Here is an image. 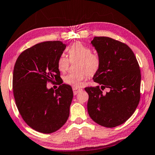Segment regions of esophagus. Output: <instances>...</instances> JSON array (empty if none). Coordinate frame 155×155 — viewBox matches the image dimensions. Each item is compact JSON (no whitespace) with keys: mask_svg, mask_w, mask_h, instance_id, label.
Masks as SVG:
<instances>
[{"mask_svg":"<svg viewBox=\"0 0 155 155\" xmlns=\"http://www.w3.org/2000/svg\"><path fill=\"white\" fill-rule=\"evenodd\" d=\"M73 90L74 95H76L78 93H79L81 91H82V89L80 88H77V87H73Z\"/></svg>","mask_w":155,"mask_h":155,"instance_id":"1","label":"esophagus"}]
</instances>
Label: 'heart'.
I'll return each mask as SVG.
<instances>
[{
	"label": "heart",
	"mask_w": 155,
	"mask_h": 155,
	"mask_svg": "<svg viewBox=\"0 0 155 155\" xmlns=\"http://www.w3.org/2000/svg\"><path fill=\"white\" fill-rule=\"evenodd\" d=\"M68 58L61 56L57 61V66L62 73L68 71L70 66V61L78 60L76 66L78 71L69 73L64 78L67 84L74 87L81 86L82 82L86 80L88 75L92 76L98 72L101 66V59L97 54L92 52L90 48L80 42H76L68 49Z\"/></svg>",
	"instance_id": "heart-1"
}]
</instances>
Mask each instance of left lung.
Listing matches in <instances>:
<instances>
[{
    "instance_id": "1",
    "label": "left lung",
    "mask_w": 155,
    "mask_h": 155,
    "mask_svg": "<svg viewBox=\"0 0 155 155\" xmlns=\"http://www.w3.org/2000/svg\"><path fill=\"white\" fill-rule=\"evenodd\" d=\"M91 44L101 59L93 78L99 85L84 88L89 94L87 110L98 124L115 127L133 115L140 101V66L125 43L109 37H94ZM105 88L109 91L104 93Z\"/></svg>"
}]
</instances>
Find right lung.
Instances as JSON below:
<instances>
[{
    "mask_svg": "<svg viewBox=\"0 0 155 155\" xmlns=\"http://www.w3.org/2000/svg\"><path fill=\"white\" fill-rule=\"evenodd\" d=\"M66 45L61 41L38 43L20 54L15 62L12 89L18 110L29 127L42 134L59 129L68 120L73 93L62 84L57 66ZM57 81L54 91L46 88Z\"/></svg>",
    "mask_w": 155,
    "mask_h": 155,
    "instance_id": "right-lung-1",
    "label": "right lung"
}]
</instances>
